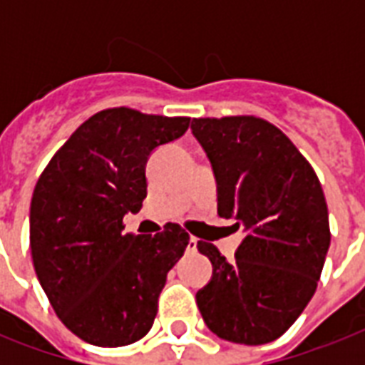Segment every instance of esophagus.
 I'll return each instance as SVG.
<instances>
[{"mask_svg": "<svg viewBox=\"0 0 365 365\" xmlns=\"http://www.w3.org/2000/svg\"><path fill=\"white\" fill-rule=\"evenodd\" d=\"M197 246H199L197 239H195V237H191V239H189V242H187V252H189V254H195V252H197Z\"/></svg>", "mask_w": 365, "mask_h": 365, "instance_id": "esophagus-1", "label": "esophagus"}]
</instances>
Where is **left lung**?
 <instances>
[{
    "label": "left lung",
    "mask_w": 365,
    "mask_h": 365,
    "mask_svg": "<svg viewBox=\"0 0 365 365\" xmlns=\"http://www.w3.org/2000/svg\"><path fill=\"white\" fill-rule=\"evenodd\" d=\"M191 130L212 163L217 214L246 233L231 263L200 240L214 272L197 305L217 337L265 345L317 292L331 240L322 185L292 140L265 119L200 117Z\"/></svg>",
    "instance_id": "1"
}]
</instances>
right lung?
<instances>
[{"instance_id": "1", "label": "right lung", "mask_w": 365, "mask_h": 365, "mask_svg": "<svg viewBox=\"0 0 365 365\" xmlns=\"http://www.w3.org/2000/svg\"><path fill=\"white\" fill-rule=\"evenodd\" d=\"M189 117L130 108L94 113L54 153L30 206L34 269L56 317L96 346H125L148 334L166 274L189 235L166 223L155 237L123 233L148 195L145 163L174 142Z\"/></svg>"}]
</instances>
